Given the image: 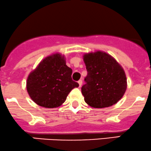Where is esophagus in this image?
<instances>
[{"label": "esophagus", "instance_id": "obj_1", "mask_svg": "<svg viewBox=\"0 0 151 151\" xmlns=\"http://www.w3.org/2000/svg\"><path fill=\"white\" fill-rule=\"evenodd\" d=\"M78 83L79 86L81 87V86H82V84H83V81H82V80H79L78 82Z\"/></svg>", "mask_w": 151, "mask_h": 151}]
</instances>
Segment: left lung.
Segmentation results:
<instances>
[{
  "instance_id": "8db88e82",
  "label": "left lung",
  "mask_w": 151,
  "mask_h": 151,
  "mask_svg": "<svg viewBox=\"0 0 151 151\" xmlns=\"http://www.w3.org/2000/svg\"><path fill=\"white\" fill-rule=\"evenodd\" d=\"M83 57L88 75L81 92L86 103L95 108L116 104L127 90V78L121 65L102 51L87 54Z\"/></svg>"
}]
</instances>
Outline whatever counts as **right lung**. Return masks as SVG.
<instances>
[{"label": "right lung", "mask_w": 151, "mask_h": 151, "mask_svg": "<svg viewBox=\"0 0 151 151\" xmlns=\"http://www.w3.org/2000/svg\"><path fill=\"white\" fill-rule=\"evenodd\" d=\"M72 69L61 54L48 56L29 74L27 90L35 103L42 107H59L71 90L79 84L72 80Z\"/></svg>", "instance_id": "right-lung-1"}]
</instances>
